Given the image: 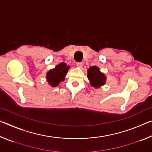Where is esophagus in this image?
<instances>
[{
	"label": "esophagus",
	"mask_w": 152,
	"mask_h": 152,
	"mask_svg": "<svg viewBox=\"0 0 152 152\" xmlns=\"http://www.w3.org/2000/svg\"><path fill=\"white\" fill-rule=\"evenodd\" d=\"M82 66H83V64H82V62H77L76 63V66L78 67V68H82Z\"/></svg>",
	"instance_id": "obj_1"
}]
</instances>
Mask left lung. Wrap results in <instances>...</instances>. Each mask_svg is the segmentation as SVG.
Segmentation results:
<instances>
[{"label":"left lung","mask_w":152,"mask_h":152,"mask_svg":"<svg viewBox=\"0 0 152 152\" xmlns=\"http://www.w3.org/2000/svg\"><path fill=\"white\" fill-rule=\"evenodd\" d=\"M87 77L89 80L92 86L98 88L103 86L106 82V76L103 73L100 71L97 66H91L87 70Z\"/></svg>","instance_id":"left-lung-1"}]
</instances>
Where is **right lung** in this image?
<instances>
[{
    "instance_id": "right-lung-1",
    "label": "right lung",
    "mask_w": 152,
    "mask_h": 152,
    "mask_svg": "<svg viewBox=\"0 0 152 152\" xmlns=\"http://www.w3.org/2000/svg\"><path fill=\"white\" fill-rule=\"evenodd\" d=\"M69 69L70 66L66 63L61 62L56 66L55 68L48 71L46 74V79L48 84L52 87L58 86L61 82L64 80Z\"/></svg>"
}]
</instances>
